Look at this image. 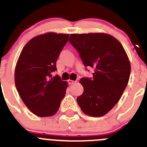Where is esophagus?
Returning a JSON list of instances; mask_svg holds the SVG:
<instances>
[{"label": "esophagus", "mask_w": 147, "mask_h": 147, "mask_svg": "<svg viewBox=\"0 0 147 147\" xmlns=\"http://www.w3.org/2000/svg\"><path fill=\"white\" fill-rule=\"evenodd\" d=\"M67 82H68V84H69V85H73V84H74V83L76 82L74 81V80H68V81H67Z\"/></svg>", "instance_id": "esophagus-1"}]
</instances>
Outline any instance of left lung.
<instances>
[{
  "mask_svg": "<svg viewBox=\"0 0 147 147\" xmlns=\"http://www.w3.org/2000/svg\"><path fill=\"white\" fill-rule=\"evenodd\" d=\"M69 42L93 77H82L84 92L76 100L83 113L93 117L107 114L121 97L130 76L129 58L121 44L107 34H72Z\"/></svg>",
  "mask_w": 147,
  "mask_h": 147,
  "instance_id": "left-lung-1",
  "label": "left lung"
}]
</instances>
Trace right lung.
I'll return each mask as SVG.
<instances>
[{
  "label": "right lung",
  "mask_w": 147,
  "mask_h": 147,
  "mask_svg": "<svg viewBox=\"0 0 147 147\" xmlns=\"http://www.w3.org/2000/svg\"><path fill=\"white\" fill-rule=\"evenodd\" d=\"M68 34L54 32L38 35L29 40L17 62L15 82L20 98L29 110L40 117L52 116L65 97L67 82L57 71V60L68 41Z\"/></svg>",
  "instance_id": "obj_1"
}]
</instances>
